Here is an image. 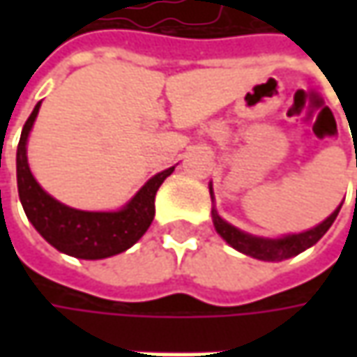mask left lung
Instances as JSON below:
<instances>
[{
    "label": "left lung",
    "instance_id": "8db88e82",
    "mask_svg": "<svg viewBox=\"0 0 357 357\" xmlns=\"http://www.w3.org/2000/svg\"><path fill=\"white\" fill-rule=\"evenodd\" d=\"M211 199L214 200L213 185H211ZM342 204L337 206L334 213L330 214L324 222H320L318 227L298 232V234H286L280 238H264V236H254L248 234L240 228L232 227L230 222H227L225 218H220V214L216 213V208L213 206V222L216 232L227 240L228 244L238 250V252L252 256L256 260H264V262H280L286 258H292L296 254L308 250L310 246H314L318 240L322 238L324 234L328 232V228L334 225L337 213H340Z\"/></svg>",
    "mask_w": 357,
    "mask_h": 357
}]
</instances>
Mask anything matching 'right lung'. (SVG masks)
Returning a JSON list of instances; mask_svg holds the SVG:
<instances>
[{"mask_svg": "<svg viewBox=\"0 0 357 357\" xmlns=\"http://www.w3.org/2000/svg\"><path fill=\"white\" fill-rule=\"evenodd\" d=\"M39 107L41 103L35 105L33 113L25 121L17 144V190L29 222L53 248L75 258L101 260L125 252L151 227L158 186L172 174L174 167L149 178L121 211L93 213L71 208L47 195L29 171L27 139Z\"/></svg>", "mask_w": 357, "mask_h": 357, "instance_id": "add662e5", "label": "right lung"}]
</instances>
